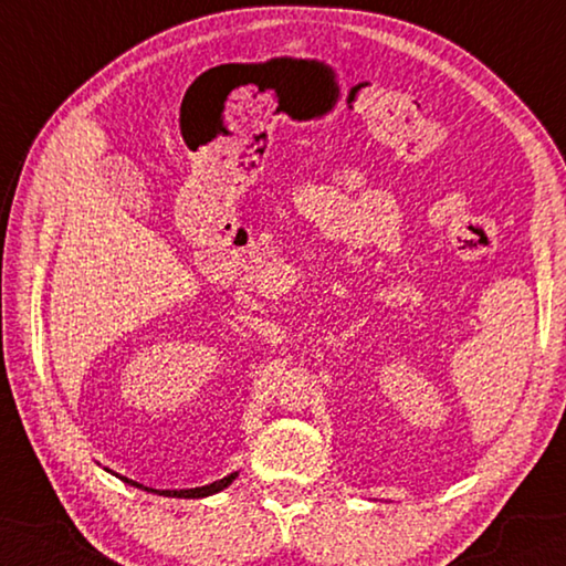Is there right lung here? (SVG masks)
I'll return each mask as SVG.
<instances>
[{
  "mask_svg": "<svg viewBox=\"0 0 566 566\" xmlns=\"http://www.w3.org/2000/svg\"><path fill=\"white\" fill-rule=\"evenodd\" d=\"M109 471V469H107ZM113 473V471H109ZM119 481H125V483H129V485H135V489H142V491H147V493H159V495H176V497H206V495H213V493H220L223 489H228V485L235 481V475L238 473H230V475H226V479H220V481H216V483H208V485H201V489H186V491H157V489H147V485H142V483H137V481H132V479H127V475H119V473H115Z\"/></svg>",
  "mask_w": 566,
  "mask_h": 566,
  "instance_id": "1",
  "label": "right lung"
}]
</instances>
